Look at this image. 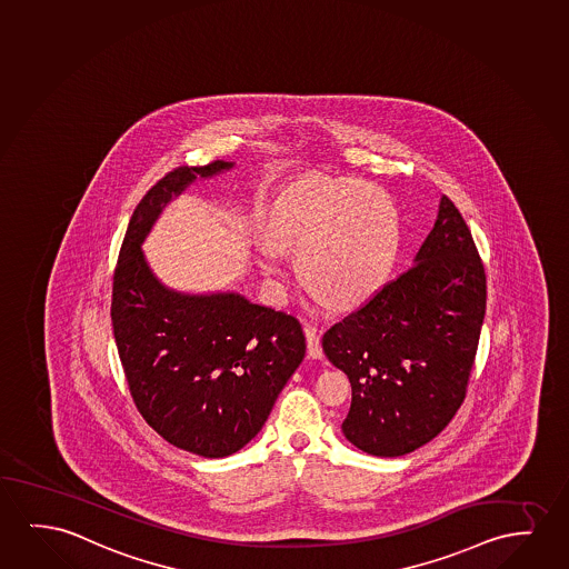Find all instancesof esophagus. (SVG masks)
Returning a JSON list of instances; mask_svg holds the SVG:
<instances>
[{
    "label": "esophagus",
    "instance_id": "obj_1",
    "mask_svg": "<svg viewBox=\"0 0 569 569\" xmlns=\"http://www.w3.org/2000/svg\"><path fill=\"white\" fill-rule=\"evenodd\" d=\"M303 332H306L307 338V355H309V358H313V360H321L322 348L319 332H317V329L311 327V325H306Z\"/></svg>",
    "mask_w": 569,
    "mask_h": 569
}]
</instances>
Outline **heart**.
Returning <instances> with one entry per match:
<instances>
[{"label":"heart","mask_w":569,"mask_h":569,"mask_svg":"<svg viewBox=\"0 0 569 569\" xmlns=\"http://www.w3.org/2000/svg\"><path fill=\"white\" fill-rule=\"evenodd\" d=\"M258 247L263 278H286L281 250L297 254L309 288L338 309L362 306L396 263L399 224L386 191L355 178L296 181L273 201Z\"/></svg>","instance_id":"1"}]
</instances>
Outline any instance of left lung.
I'll list each match as a JSON object with an SVG mask.
<instances>
[{
    "label": "left lung",
    "instance_id": "left-lung-1",
    "mask_svg": "<svg viewBox=\"0 0 569 569\" xmlns=\"http://www.w3.org/2000/svg\"><path fill=\"white\" fill-rule=\"evenodd\" d=\"M486 299L470 229L442 196L411 268L322 337L352 386L342 432L356 448L397 458L448 427L466 397Z\"/></svg>",
    "mask_w": 569,
    "mask_h": 569
}]
</instances>
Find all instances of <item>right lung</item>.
<instances>
[{"label":"right lung","mask_w":569,"mask_h":569,"mask_svg":"<svg viewBox=\"0 0 569 569\" xmlns=\"http://www.w3.org/2000/svg\"><path fill=\"white\" fill-rule=\"evenodd\" d=\"M232 166H183L152 186L132 213L113 276L111 321L132 401L160 437L203 458L244 448L306 356L296 317L237 291L168 288L142 252L173 198Z\"/></svg>","instance_id":"add662e5"}]
</instances>
